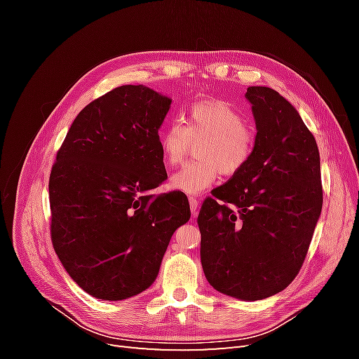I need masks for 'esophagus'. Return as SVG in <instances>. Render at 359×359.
<instances>
[{"label": "esophagus", "instance_id": "esophagus-1", "mask_svg": "<svg viewBox=\"0 0 359 359\" xmlns=\"http://www.w3.org/2000/svg\"><path fill=\"white\" fill-rule=\"evenodd\" d=\"M189 202H190V211L193 214V217L198 215V211H199V201L196 198H189Z\"/></svg>", "mask_w": 359, "mask_h": 359}]
</instances>
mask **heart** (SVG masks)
Segmentation results:
<instances>
[{"label": "heart", "mask_w": 359, "mask_h": 359, "mask_svg": "<svg viewBox=\"0 0 359 359\" xmlns=\"http://www.w3.org/2000/svg\"><path fill=\"white\" fill-rule=\"evenodd\" d=\"M244 123L243 112L224 100L193 103L186 126L172 121L160 132V149L166 165L177 166L193 144L202 142L198 160L189 161L170 178V187L187 194L201 193L224 175H235L252 158L255 136Z\"/></svg>", "instance_id": "heart-1"}]
</instances>
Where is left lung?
I'll use <instances>...</instances> for the list:
<instances>
[{
  "instance_id": "left-lung-1",
  "label": "left lung",
  "mask_w": 359,
  "mask_h": 359,
  "mask_svg": "<svg viewBox=\"0 0 359 359\" xmlns=\"http://www.w3.org/2000/svg\"><path fill=\"white\" fill-rule=\"evenodd\" d=\"M245 99L257 130L252 158L203 201L198 224L210 285L257 301L298 276L323 193L316 139L295 107L268 86H248Z\"/></svg>"
}]
</instances>
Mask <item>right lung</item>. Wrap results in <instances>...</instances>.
Listing matches in <instances>:
<instances>
[{
    "mask_svg": "<svg viewBox=\"0 0 359 359\" xmlns=\"http://www.w3.org/2000/svg\"><path fill=\"white\" fill-rule=\"evenodd\" d=\"M172 100L123 85L86 104L49 177L50 238L64 269L97 299L119 301L157 278L170 238L190 220L182 191L166 181L158 128Z\"/></svg>",
    "mask_w": 359,
    "mask_h": 359,
    "instance_id": "obj_1",
    "label": "right lung"
}]
</instances>
